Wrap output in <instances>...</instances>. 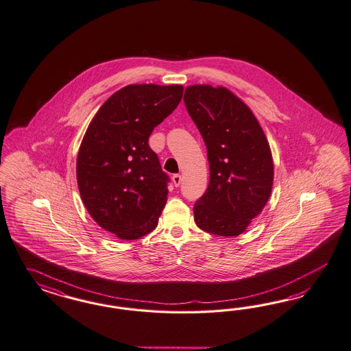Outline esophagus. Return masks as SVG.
<instances>
[{
  "label": "esophagus",
  "mask_w": 351,
  "mask_h": 351,
  "mask_svg": "<svg viewBox=\"0 0 351 351\" xmlns=\"http://www.w3.org/2000/svg\"><path fill=\"white\" fill-rule=\"evenodd\" d=\"M172 182H173V185L175 186H179L181 184V176L179 173H175L173 176H172Z\"/></svg>",
  "instance_id": "34e87169"
}]
</instances>
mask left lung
<instances>
[{"instance_id": "left-lung-1", "label": "left lung", "mask_w": 351, "mask_h": 351, "mask_svg": "<svg viewBox=\"0 0 351 351\" xmlns=\"http://www.w3.org/2000/svg\"><path fill=\"white\" fill-rule=\"evenodd\" d=\"M184 103L207 148L210 182L195 202L194 220L207 233L237 237L263 211L274 165L251 109L225 87L194 85Z\"/></svg>"}]
</instances>
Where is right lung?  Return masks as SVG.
I'll use <instances>...</instances> for the list:
<instances>
[{
  "mask_svg": "<svg viewBox=\"0 0 351 351\" xmlns=\"http://www.w3.org/2000/svg\"><path fill=\"white\" fill-rule=\"evenodd\" d=\"M182 86L128 85L110 96L86 131L77 182L91 217L119 239L156 229L167 201L169 175L148 138L179 106Z\"/></svg>",
  "mask_w": 351,
  "mask_h": 351,
  "instance_id": "right-lung-1",
  "label": "right lung"
}]
</instances>
